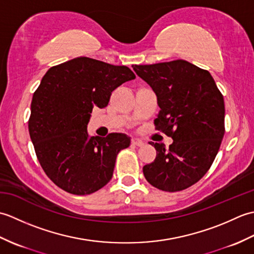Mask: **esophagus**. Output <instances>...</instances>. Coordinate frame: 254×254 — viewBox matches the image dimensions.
I'll return each instance as SVG.
<instances>
[{"instance_id": "1", "label": "esophagus", "mask_w": 254, "mask_h": 254, "mask_svg": "<svg viewBox=\"0 0 254 254\" xmlns=\"http://www.w3.org/2000/svg\"><path fill=\"white\" fill-rule=\"evenodd\" d=\"M132 144L135 145V146H143L144 142L139 138H132Z\"/></svg>"}]
</instances>
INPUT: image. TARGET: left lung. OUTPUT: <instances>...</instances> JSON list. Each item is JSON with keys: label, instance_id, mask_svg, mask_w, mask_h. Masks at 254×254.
<instances>
[{"label": "left lung", "instance_id": "1", "mask_svg": "<svg viewBox=\"0 0 254 254\" xmlns=\"http://www.w3.org/2000/svg\"><path fill=\"white\" fill-rule=\"evenodd\" d=\"M157 96L158 131L174 142L150 143L156 158L143 167L159 190L177 192L196 183L216 157L225 134V102L208 71L185 60L132 65Z\"/></svg>", "mask_w": 254, "mask_h": 254}]
</instances>
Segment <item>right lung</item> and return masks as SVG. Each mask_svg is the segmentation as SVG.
I'll return each instance as SVG.
<instances>
[{"label": "right lung", "mask_w": 254, "mask_h": 254, "mask_svg": "<svg viewBox=\"0 0 254 254\" xmlns=\"http://www.w3.org/2000/svg\"><path fill=\"white\" fill-rule=\"evenodd\" d=\"M135 75L127 66L79 57L52 66L30 106L28 130L47 176L68 193L90 194L111 180L117 155L131 137L89 136L93 108H105L111 93Z\"/></svg>", "instance_id": "right-lung-1"}]
</instances>
